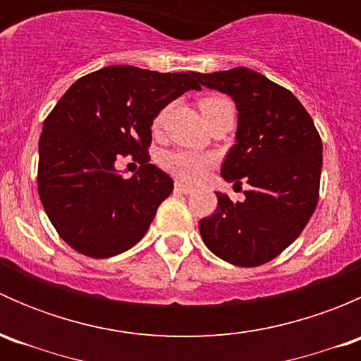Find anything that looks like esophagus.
<instances>
[{
	"label": "esophagus",
	"instance_id": "obj_1",
	"mask_svg": "<svg viewBox=\"0 0 361 361\" xmlns=\"http://www.w3.org/2000/svg\"><path fill=\"white\" fill-rule=\"evenodd\" d=\"M192 190H194V188L188 187V185L185 183H180V181H176V185H174V192H178V194H190Z\"/></svg>",
	"mask_w": 361,
	"mask_h": 361
}]
</instances>
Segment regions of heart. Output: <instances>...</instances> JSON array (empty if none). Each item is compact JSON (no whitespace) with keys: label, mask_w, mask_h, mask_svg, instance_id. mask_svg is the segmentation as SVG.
Returning <instances> with one entry per match:
<instances>
[{"label":"heart","mask_w":361,"mask_h":361,"mask_svg":"<svg viewBox=\"0 0 361 361\" xmlns=\"http://www.w3.org/2000/svg\"><path fill=\"white\" fill-rule=\"evenodd\" d=\"M228 104H231V101L224 96H206L199 101V108H201L204 118H207L211 113L220 110V108L228 106ZM166 116L167 108H162L154 118V130H159L164 126ZM162 166L181 180L197 181L204 178L207 167L211 166V157L187 150H174L162 155Z\"/></svg>","instance_id":"heart-1"}]
</instances>
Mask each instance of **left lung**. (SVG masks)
<instances>
[{"mask_svg": "<svg viewBox=\"0 0 361 361\" xmlns=\"http://www.w3.org/2000/svg\"><path fill=\"white\" fill-rule=\"evenodd\" d=\"M238 108V143L221 176L250 190L243 202L216 192L218 207L199 221L204 245L239 267L267 264L300 235L319 197L323 145L311 115L285 87L248 68L194 73Z\"/></svg>", "mask_w": 361, "mask_h": 361, "instance_id": "left-lung-1", "label": "left lung"}]
</instances>
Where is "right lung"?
I'll use <instances>...</instances> for the list:
<instances>
[{
    "label": "right lung",
    "mask_w": 361,
    "mask_h": 361,
    "mask_svg": "<svg viewBox=\"0 0 361 361\" xmlns=\"http://www.w3.org/2000/svg\"><path fill=\"white\" fill-rule=\"evenodd\" d=\"M201 87L194 73L108 66L76 80L43 122L38 194L57 234L78 253L108 258L141 241L173 180L148 164L152 123L164 106ZM142 164L126 180L116 158Z\"/></svg>",
    "instance_id": "add662e5"
}]
</instances>
